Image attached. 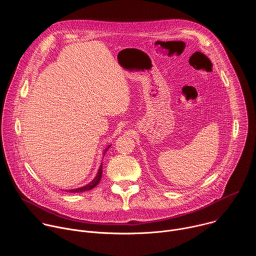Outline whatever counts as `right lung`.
<instances>
[{"label": "right lung", "mask_w": 256, "mask_h": 256, "mask_svg": "<svg viewBox=\"0 0 256 256\" xmlns=\"http://www.w3.org/2000/svg\"><path fill=\"white\" fill-rule=\"evenodd\" d=\"M110 147H112V144L107 146L106 149H105L104 152H103V154H105L106 151H107L109 148H110ZM101 177H102V164L100 165L96 176L94 177V179L90 182V184H86V186H82V188H74V190H66V192H88V190L94 188L99 184L100 180H101Z\"/></svg>", "instance_id": "add662e5"}]
</instances>
